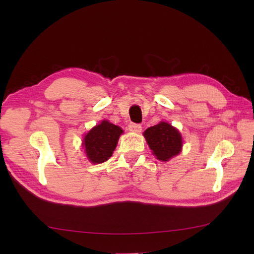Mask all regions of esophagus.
Returning <instances> with one entry per match:
<instances>
[{"instance_id":"obj_1","label":"esophagus","mask_w":254,"mask_h":254,"mask_svg":"<svg viewBox=\"0 0 254 254\" xmlns=\"http://www.w3.org/2000/svg\"><path fill=\"white\" fill-rule=\"evenodd\" d=\"M128 130L134 133H139L142 131V126L137 123H130L128 124Z\"/></svg>"}]
</instances>
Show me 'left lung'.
I'll list each match as a JSON object with an SVG mask.
<instances>
[{
	"label": "left lung",
	"mask_w": 254,
	"mask_h": 254,
	"mask_svg": "<svg viewBox=\"0 0 254 254\" xmlns=\"http://www.w3.org/2000/svg\"><path fill=\"white\" fill-rule=\"evenodd\" d=\"M149 148L161 161H167L180 153L182 138L179 131L167 122L161 121L144 132Z\"/></svg>",
	"instance_id": "left-lung-1"
}]
</instances>
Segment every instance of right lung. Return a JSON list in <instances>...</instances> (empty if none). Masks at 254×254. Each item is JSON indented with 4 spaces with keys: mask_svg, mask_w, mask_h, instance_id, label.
<instances>
[{
    "mask_svg": "<svg viewBox=\"0 0 254 254\" xmlns=\"http://www.w3.org/2000/svg\"><path fill=\"white\" fill-rule=\"evenodd\" d=\"M122 132L120 127L106 120L91 128L84 138L85 152L91 163L101 164L109 159Z\"/></svg>",
    "mask_w": 254,
    "mask_h": 254,
    "instance_id": "1",
    "label": "right lung"
}]
</instances>
